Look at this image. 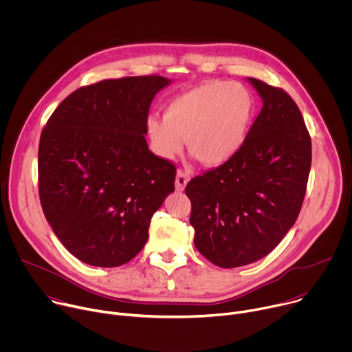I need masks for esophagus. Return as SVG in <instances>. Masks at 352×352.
<instances>
[{
  "label": "esophagus",
  "mask_w": 352,
  "mask_h": 352,
  "mask_svg": "<svg viewBox=\"0 0 352 352\" xmlns=\"http://www.w3.org/2000/svg\"><path fill=\"white\" fill-rule=\"evenodd\" d=\"M188 181H189V174L186 171L179 170L177 173V177H175V189L177 190H184L186 184H188Z\"/></svg>",
  "instance_id": "esophagus-1"
}]
</instances>
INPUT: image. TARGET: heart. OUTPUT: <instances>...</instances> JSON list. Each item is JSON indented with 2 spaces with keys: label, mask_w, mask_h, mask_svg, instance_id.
<instances>
[{
  "label": "heart",
  "mask_w": 352,
  "mask_h": 352,
  "mask_svg": "<svg viewBox=\"0 0 352 352\" xmlns=\"http://www.w3.org/2000/svg\"><path fill=\"white\" fill-rule=\"evenodd\" d=\"M256 110V98L241 82H208L174 97L163 120L148 118L155 152L171 159L182 148L205 167L230 162L243 147Z\"/></svg>",
  "instance_id": "obj_1"
}]
</instances>
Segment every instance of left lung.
<instances>
[{
  "label": "left lung",
  "mask_w": 352,
  "mask_h": 352,
  "mask_svg": "<svg viewBox=\"0 0 352 352\" xmlns=\"http://www.w3.org/2000/svg\"><path fill=\"white\" fill-rule=\"evenodd\" d=\"M248 82L263 107L243 147L185 188L195 246L224 269L254 263L280 243L300 212L312 162L309 132L289 94Z\"/></svg>",
  "instance_id": "left-lung-1"
}]
</instances>
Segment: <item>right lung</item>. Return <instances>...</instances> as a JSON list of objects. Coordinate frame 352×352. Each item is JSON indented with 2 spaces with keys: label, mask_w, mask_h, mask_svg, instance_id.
<instances>
[{
  "label": "right lung",
  "mask_w": 352,
  "mask_h": 352,
  "mask_svg": "<svg viewBox=\"0 0 352 352\" xmlns=\"http://www.w3.org/2000/svg\"><path fill=\"white\" fill-rule=\"evenodd\" d=\"M170 79H107L71 93L38 143L44 216L69 252L117 267L144 246L155 212L174 192L175 167L150 152L147 114Z\"/></svg>",
  "instance_id": "obj_1"
}]
</instances>
